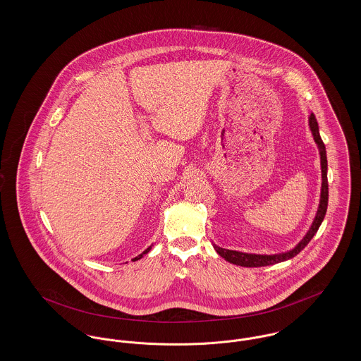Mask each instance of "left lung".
<instances>
[{"instance_id":"left-lung-1","label":"left lung","mask_w":361,"mask_h":361,"mask_svg":"<svg viewBox=\"0 0 361 361\" xmlns=\"http://www.w3.org/2000/svg\"><path fill=\"white\" fill-rule=\"evenodd\" d=\"M310 128L314 135L315 143L318 145L319 154H320V168H322V191H320V202H319L318 212L315 215V219L310 228V231L302 237V240L297 244L296 247L288 252L276 255H256L245 254V252H238V251H232V250H225L214 244V248L216 254L222 256L225 260L243 266V267H262V266H270L276 264L279 262H285L288 259L295 257L297 254H300L307 244L311 241V238L318 232L319 226L322 225L324 215L327 212V203H329V183H327V155H326V147L324 143L319 135L318 121L314 113L310 116Z\"/></svg>"}]
</instances>
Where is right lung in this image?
<instances>
[{"mask_svg":"<svg viewBox=\"0 0 361 361\" xmlns=\"http://www.w3.org/2000/svg\"><path fill=\"white\" fill-rule=\"evenodd\" d=\"M151 247H152V245H149V248H147V250H146V251H143V252H142V254L137 255V256H136V257H135V259H133V262H135V260H139V259H142V257H143V256H145V255L149 254V250H151Z\"/></svg>","mask_w":361,"mask_h":361,"instance_id":"1","label":"right lung"}]
</instances>
